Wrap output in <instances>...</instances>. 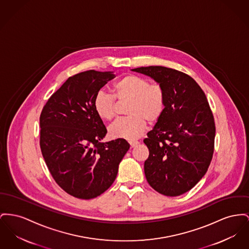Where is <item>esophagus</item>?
<instances>
[{
    "label": "esophagus",
    "mask_w": 249,
    "mask_h": 249,
    "mask_svg": "<svg viewBox=\"0 0 249 249\" xmlns=\"http://www.w3.org/2000/svg\"><path fill=\"white\" fill-rule=\"evenodd\" d=\"M129 143H130V146H131V147H134L135 146H137L138 144H139V142L138 141H129Z\"/></svg>",
    "instance_id": "1"
}]
</instances>
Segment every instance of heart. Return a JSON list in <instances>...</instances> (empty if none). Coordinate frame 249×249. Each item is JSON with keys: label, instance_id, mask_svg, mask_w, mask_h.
Segmentation results:
<instances>
[{"label": "heart", "instance_id": "obj_1", "mask_svg": "<svg viewBox=\"0 0 249 249\" xmlns=\"http://www.w3.org/2000/svg\"><path fill=\"white\" fill-rule=\"evenodd\" d=\"M114 96L119 102L129 101L127 114L129 117L118 118L109 127L113 138L132 140L138 138L146 129V120L155 123L161 118L166 105L165 90L161 84L153 83L145 77L129 74L114 85ZM115 98L99 91L93 101L97 115L105 120L116 116Z\"/></svg>", "mask_w": 249, "mask_h": 249}]
</instances>
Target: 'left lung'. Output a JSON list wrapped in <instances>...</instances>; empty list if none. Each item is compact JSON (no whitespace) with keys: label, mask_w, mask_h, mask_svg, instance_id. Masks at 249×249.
Segmentation results:
<instances>
[{"label":"left lung","mask_w":249,"mask_h":249,"mask_svg":"<svg viewBox=\"0 0 249 249\" xmlns=\"http://www.w3.org/2000/svg\"><path fill=\"white\" fill-rule=\"evenodd\" d=\"M161 84L166 105L144 143L148 184L163 196L191 190L206 174L214 150L215 124L204 91L188 74L161 66L133 69Z\"/></svg>","instance_id":"8db88e82"}]
</instances>
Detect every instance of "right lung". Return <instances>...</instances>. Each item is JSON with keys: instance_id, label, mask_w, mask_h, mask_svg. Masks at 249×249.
Masks as SVG:
<instances>
[{"instance_id": "right-lung-1", "label": "right lung", "mask_w": 249, "mask_h": 249, "mask_svg": "<svg viewBox=\"0 0 249 249\" xmlns=\"http://www.w3.org/2000/svg\"><path fill=\"white\" fill-rule=\"evenodd\" d=\"M115 77L94 70L75 74L50 97L40 114L39 145L48 169L77 198L91 199L107 190L130 148L122 138L101 142L107 130L93 101Z\"/></svg>"}]
</instances>
